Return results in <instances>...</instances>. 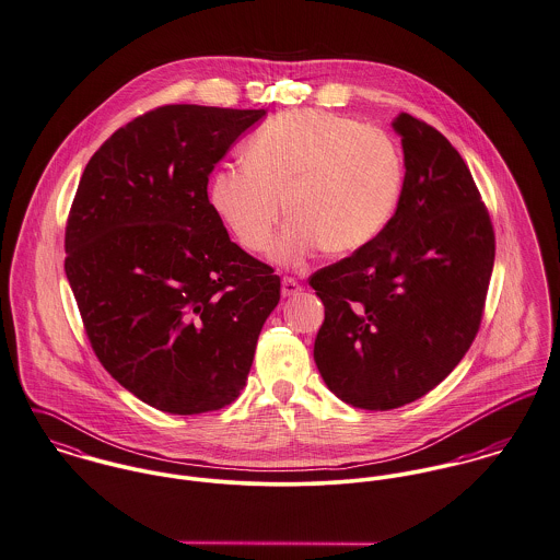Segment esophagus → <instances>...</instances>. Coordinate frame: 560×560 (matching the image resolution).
<instances>
[{"label":"esophagus","instance_id":"esophagus-1","mask_svg":"<svg viewBox=\"0 0 560 560\" xmlns=\"http://www.w3.org/2000/svg\"><path fill=\"white\" fill-rule=\"evenodd\" d=\"M301 290H303V285L294 277H283V281H281L283 296H296V294H301Z\"/></svg>","mask_w":560,"mask_h":560}]
</instances>
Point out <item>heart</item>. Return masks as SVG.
<instances>
[{
    "label": "heart",
    "instance_id": "1",
    "mask_svg": "<svg viewBox=\"0 0 560 560\" xmlns=\"http://www.w3.org/2000/svg\"><path fill=\"white\" fill-rule=\"evenodd\" d=\"M404 187L393 139L359 120L305 109L261 126L243 167L214 174L210 201L250 253L270 249L285 212L292 219L275 255L296 261L363 249L388 225Z\"/></svg>",
    "mask_w": 560,
    "mask_h": 560
}]
</instances>
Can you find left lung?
<instances>
[{"label":"left lung","mask_w":560,"mask_h":560,"mask_svg":"<svg viewBox=\"0 0 560 560\" xmlns=\"http://www.w3.org/2000/svg\"><path fill=\"white\" fill-rule=\"evenodd\" d=\"M404 187L363 249L310 277L324 303L313 359L363 410H393L438 386L475 341L494 268V228L472 174L434 126L399 114Z\"/></svg>","instance_id":"1"}]
</instances>
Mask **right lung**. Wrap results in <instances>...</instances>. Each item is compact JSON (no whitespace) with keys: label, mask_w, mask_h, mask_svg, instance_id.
<instances>
[{"label":"right lung","mask_w":560,"mask_h":560,"mask_svg":"<svg viewBox=\"0 0 560 560\" xmlns=\"http://www.w3.org/2000/svg\"><path fill=\"white\" fill-rule=\"evenodd\" d=\"M264 109L156 107L90 159L63 270L101 365L170 415L230 406L281 299L275 270L230 241L208 176Z\"/></svg>","instance_id":"obj_1"}]
</instances>
